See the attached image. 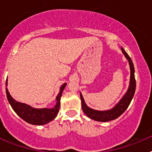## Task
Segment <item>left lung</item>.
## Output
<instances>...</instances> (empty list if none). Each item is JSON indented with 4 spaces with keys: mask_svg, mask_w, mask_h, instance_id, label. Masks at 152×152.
<instances>
[{
    "mask_svg": "<svg viewBox=\"0 0 152 152\" xmlns=\"http://www.w3.org/2000/svg\"><path fill=\"white\" fill-rule=\"evenodd\" d=\"M122 51H123V54L126 57V58L128 59L129 63L130 70H131V76H130V84L129 88L128 91L125 94V96L122 98V100L119 102L117 105L115 107L107 111H98L92 110V109L89 108L87 107V105L84 103V98H83L82 95L80 94V99H81V105H82V110L84 113L87 115L89 118L96 120V121L100 122H108L110 120H113L116 119V118L119 117V116H121L122 114L126 111V110L128 108L129 105L130 104L132 101V99L133 97L135 91V69H134V65L132 61L131 58L129 57L126 51L124 50L123 47L121 48Z\"/></svg>",
    "mask_w": 152,
    "mask_h": 152,
    "instance_id": "1",
    "label": "left lung"
}]
</instances>
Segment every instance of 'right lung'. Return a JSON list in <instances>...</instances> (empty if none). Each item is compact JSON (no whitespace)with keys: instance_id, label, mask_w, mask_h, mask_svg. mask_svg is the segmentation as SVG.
<instances>
[{"instance_id":"add662e5","label":"right lung","mask_w":152,"mask_h":152,"mask_svg":"<svg viewBox=\"0 0 152 152\" xmlns=\"http://www.w3.org/2000/svg\"><path fill=\"white\" fill-rule=\"evenodd\" d=\"M7 85V79L6 80V86ZM65 86H66V84H64L61 87L59 94L56 97L57 103L55 107L52 109L32 108L30 106L26 105L25 103L16 101L10 96L7 88H6L7 97L13 110L23 120L33 125H44L53 120L58 113L60 109V99H61L63 90L65 88Z\"/></svg>"}]
</instances>
